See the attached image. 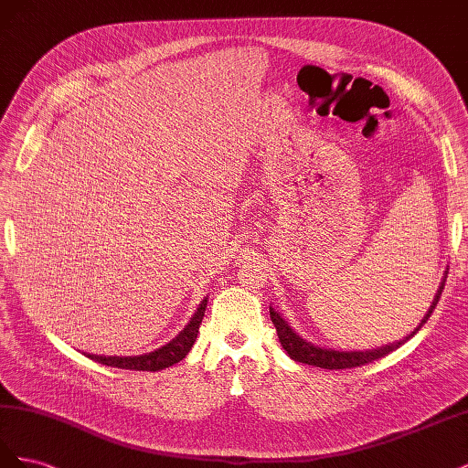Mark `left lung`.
<instances>
[{
  "instance_id": "1",
  "label": "left lung",
  "mask_w": 468,
  "mask_h": 468,
  "mask_svg": "<svg viewBox=\"0 0 468 468\" xmlns=\"http://www.w3.org/2000/svg\"><path fill=\"white\" fill-rule=\"evenodd\" d=\"M441 291H443V285L439 287L435 299L428 310V314L423 316V320L420 322L418 328L410 334L408 337H404L402 342H396V344H390V346H385V347H378V349H373V351H349V353H344V351H334V349H322V347H316L313 344H306L303 337L296 335L291 328L289 324L282 320L279 316V313H275L273 308H269V316H271V322L275 325L277 330V335H279V342L282 346V349H285L291 359L299 361V363H306V365H313V367H320V369H330V371H339V369H356V367H363L367 363H373L377 359H382L385 356H388L390 351L399 349L406 339L412 337L423 324H426L433 313V308L437 306L439 303V296H441Z\"/></svg>"
}]
</instances>
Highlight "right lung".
<instances>
[{
  "mask_svg": "<svg viewBox=\"0 0 468 468\" xmlns=\"http://www.w3.org/2000/svg\"><path fill=\"white\" fill-rule=\"evenodd\" d=\"M205 308H207V299L201 303V306L197 308L195 316L191 322L183 328V332L172 339V342L165 344L164 347L155 349L148 356H140V357H103V356H88L90 359L107 365V367H117V369H131V371H162L165 367H172L179 363L183 357L191 351L197 334H199L201 322L205 316Z\"/></svg>",
  "mask_w": 468,
  "mask_h": 468,
  "instance_id": "1",
  "label": "right lung"
}]
</instances>
